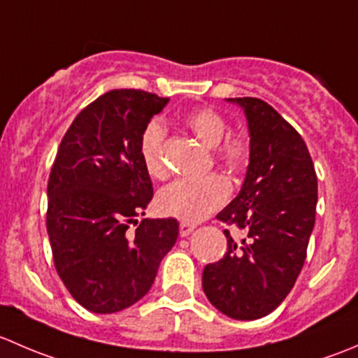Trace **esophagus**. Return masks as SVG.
I'll return each instance as SVG.
<instances>
[{"label":"esophagus","instance_id":"34e87169","mask_svg":"<svg viewBox=\"0 0 358 358\" xmlns=\"http://www.w3.org/2000/svg\"><path fill=\"white\" fill-rule=\"evenodd\" d=\"M194 229H196V225H194V223L182 222V223H180V236L187 237V236H189V234L194 232Z\"/></svg>","mask_w":358,"mask_h":358}]
</instances>
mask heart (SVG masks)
Here are the masks:
<instances>
[{
    "label": "heart",
    "instance_id": "heart-1",
    "mask_svg": "<svg viewBox=\"0 0 358 358\" xmlns=\"http://www.w3.org/2000/svg\"><path fill=\"white\" fill-rule=\"evenodd\" d=\"M185 126L204 143L215 149V157L230 173L244 171L251 161V143L246 136L229 134V121L211 107H199L185 115ZM166 128L159 121L145 126L140 136V157L150 176L164 180L168 162L164 157ZM230 183L218 173L201 178H180L157 194V209L161 215L196 223L211 215L227 201Z\"/></svg>",
    "mask_w": 358,
    "mask_h": 358
}]
</instances>
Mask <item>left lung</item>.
Instances as JSON below:
<instances>
[{"label":"left lung","instance_id":"1","mask_svg":"<svg viewBox=\"0 0 358 358\" xmlns=\"http://www.w3.org/2000/svg\"><path fill=\"white\" fill-rule=\"evenodd\" d=\"M246 112L251 161L239 196L216 218L227 251L202 272L213 306L237 320L268 315L294 286L315 225L317 173L301 135L259 99H230Z\"/></svg>","mask_w":358,"mask_h":358}]
</instances>
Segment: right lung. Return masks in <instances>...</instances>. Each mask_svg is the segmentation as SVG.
<instances>
[{
	"label": "right lung",
	"mask_w": 358,
	"mask_h": 358,
	"mask_svg": "<svg viewBox=\"0 0 358 358\" xmlns=\"http://www.w3.org/2000/svg\"><path fill=\"white\" fill-rule=\"evenodd\" d=\"M168 102L143 90H110L76 115L57 150L46 230L57 273L90 312L114 313L142 299L178 237L175 218L138 222L154 196L140 136Z\"/></svg>",
	"instance_id": "1"
}]
</instances>
